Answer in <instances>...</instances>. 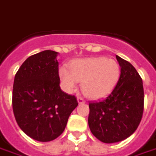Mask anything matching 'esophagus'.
Listing matches in <instances>:
<instances>
[{
  "label": "esophagus",
  "instance_id": "34e87169",
  "mask_svg": "<svg viewBox=\"0 0 156 156\" xmlns=\"http://www.w3.org/2000/svg\"><path fill=\"white\" fill-rule=\"evenodd\" d=\"M78 104H84V103H85V101L83 100V98L78 96Z\"/></svg>",
  "mask_w": 156,
  "mask_h": 156
}]
</instances>
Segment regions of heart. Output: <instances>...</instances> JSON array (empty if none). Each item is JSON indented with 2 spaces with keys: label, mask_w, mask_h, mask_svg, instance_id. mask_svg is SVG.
Instances as JSON below:
<instances>
[{
  "label": "heart",
  "mask_w": 156,
  "mask_h": 156,
  "mask_svg": "<svg viewBox=\"0 0 156 156\" xmlns=\"http://www.w3.org/2000/svg\"><path fill=\"white\" fill-rule=\"evenodd\" d=\"M119 64L110 58L89 57L73 61L69 70L61 67V81L67 92H73L77 82H81V89L86 97L98 100L106 96L116 87L119 80Z\"/></svg>",
  "instance_id": "obj_1"
}]
</instances>
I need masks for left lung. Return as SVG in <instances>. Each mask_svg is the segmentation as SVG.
<instances>
[{"mask_svg":"<svg viewBox=\"0 0 156 156\" xmlns=\"http://www.w3.org/2000/svg\"><path fill=\"white\" fill-rule=\"evenodd\" d=\"M121 75L105 99L89 104V127L100 141L112 144L131 136L142 119L144 87L141 77L131 63L116 55Z\"/></svg>","mask_w":156,"mask_h":156,"instance_id":"obj_1","label":"left lung"}]
</instances>
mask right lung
<instances>
[{
    "label": "right lung",
    "instance_id": "1",
    "mask_svg": "<svg viewBox=\"0 0 156 156\" xmlns=\"http://www.w3.org/2000/svg\"><path fill=\"white\" fill-rule=\"evenodd\" d=\"M57 54L48 50L29 56L14 78L15 119L26 134L40 142L59 137L78 105L74 95L60 88Z\"/></svg>",
    "mask_w": 156,
    "mask_h": 156
}]
</instances>
